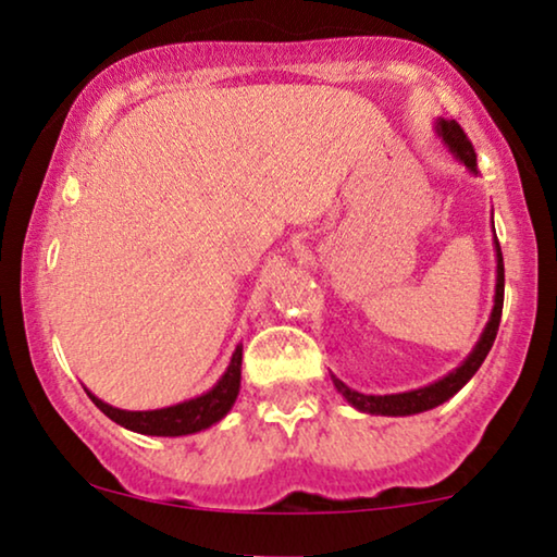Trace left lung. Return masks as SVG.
Instances as JSON below:
<instances>
[{"mask_svg": "<svg viewBox=\"0 0 557 557\" xmlns=\"http://www.w3.org/2000/svg\"><path fill=\"white\" fill-rule=\"evenodd\" d=\"M435 135L441 137V143L446 145V150L454 154L461 165H466L469 173L476 175V152H473L469 137L463 135V129L458 127L454 119H438V122H435ZM492 226H494V221H492ZM494 251H496V287H494L492 315H488V321L484 325V331H481L476 346L471 348V354L466 356L461 364H458L454 372L441 376L438 382L428 384V387L397 392V395H364V392H356L351 387H346L338 376L331 374L333 387L344 395L348 405L356 407L359 412H367V414L405 418V414H418V412L433 410V407L448 403V399L454 397L473 374L479 372V367L484 364L486 354L492 351V346H494L496 331H499V321H502V306H504V259H502V247H499V242H496V236H494Z\"/></svg>", "mask_w": 557, "mask_h": 557, "instance_id": "1", "label": "left lung"}]
</instances>
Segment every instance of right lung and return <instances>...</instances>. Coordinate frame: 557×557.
<instances>
[{
  "label": "right lung",
  "instance_id": "right-lung-1",
  "mask_svg": "<svg viewBox=\"0 0 557 557\" xmlns=\"http://www.w3.org/2000/svg\"><path fill=\"white\" fill-rule=\"evenodd\" d=\"M242 387V344L234 348L232 361H228L226 372L221 374V380L213 384L203 395L185 399V403L160 407V410H119L99 399L86 389V395L91 397V403L107 414L109 420H114L116 425L135 430L143 435H162V438H177V435H190L201 433V430L216 425L221 418H226V412L232 410Z\"/></svg>",
  "mask_w": 557,
  "mask_h": 557
}]
</instances>
